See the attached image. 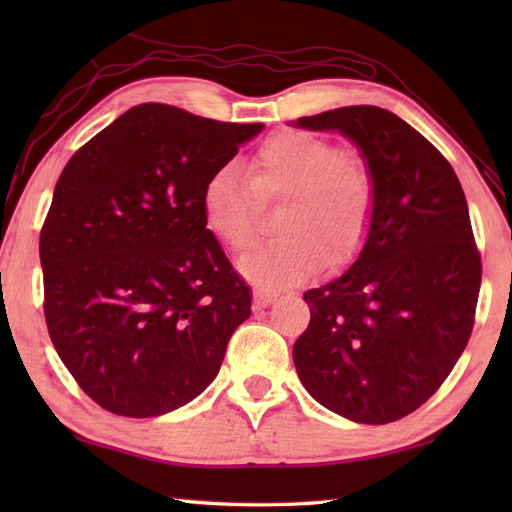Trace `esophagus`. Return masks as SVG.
Segmentation results:
<instances>
[{"label": "esophagus", "instance_id": "34e87169", "mask_svg": "<svg viewBox=\"0 0 512 512\" xmlns=\"http://www.w3.org/2000/svg\"><path fill=\"white\" fill-rule=\"evenodd\" d=\"M275 299H277L275 292H268V290H257V292H255V303H257L259 308L270 306V303H273Z\"/></svg>", "mask_w": 512, "mask_h": 512}]
</instances>
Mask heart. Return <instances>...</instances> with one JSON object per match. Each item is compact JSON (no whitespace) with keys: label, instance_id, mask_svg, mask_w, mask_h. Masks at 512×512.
Masks as SVG:
<instances>
[{"label":"heart","instance_id":"1","mask_svg":"<svg viewBox=\"0 0 512 512\" xmlns=\"http://www.w3.org/2000/svg\"><path fill=\"white\" fill-rule=\"evenodd\" d=\"M286 200L284 233L248 253L239 268L259 288H288L361 253L372 226L376 182L369 162L334 140L281 129L250 158L248 173L226 165L202 189V220L220 242L242 253L262 231L264 204Z\"/></svg>","mask_w":512,"mask_h":512}]
</instances>
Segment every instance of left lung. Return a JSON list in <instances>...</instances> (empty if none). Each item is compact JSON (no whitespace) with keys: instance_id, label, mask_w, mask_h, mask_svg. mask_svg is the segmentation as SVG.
<instances>
[{"instance_id":"left-lung-1","label":"left lung","mask_w":512,"mask_h":512,"mask_svg":"<svg viewBox=\"0 0 512 512\" xmlns=\"http://www.w3.org/2000/svg\"><path fill=\"white\" fill-rule=\"evenodd\" d=\"M361 147L376 182L367 242L352 268L308 290L295 347L310 396L343 418L387 424L424 405L471 339L482 257L449 160L383 107L352 105L297 121Z\"/></svg>"}]
</instances>
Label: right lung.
Masks as SVG:
<instances>
[{
    "label": "right lung",
    "instance_id": "right-lung-1",
    "mask_svg": "<svg viewBox=\"0 0 512 512\" xmlns=\"http://www.w3.org/2000/svg\"><path fill=\"white\" fill-rule=\"evenodd\" d=\"M262 123L143 103L68 160L41 226L43 314L96 405L154 418L220 372L250 286L202 220V189Z\"/></svg>",
    "mask_w": 512,
    "mask_h": 512
}]
</instances>
